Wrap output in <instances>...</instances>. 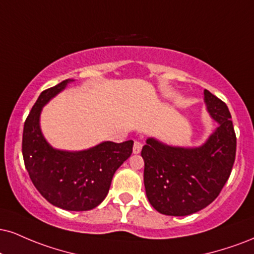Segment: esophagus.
<instances>
[{
	"label": "esophagus",
	"instance_id": "obj_1",
	"mask_svg": "<svg viewBox=\"0 0 254 254\" xmlns=\"http://www.w3.org/2000/svg\"><path fill=\"white\" fill-rule=\"evenodd\" d=\"M140 150H142V143H139V142L133 143V148H132L133 154H139Z\"/></svg>",
	"mask_w": 254,
	"mask_h": 254
}]
</instances>
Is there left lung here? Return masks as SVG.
I'll use <instances>...</instances> for the list:
<instances>
[{
    "label": "left lung",
    "instance_id": "1",
    "mask_svg": "<svg viewBox=\"0 0 254 254\" xmlns=\"http://www.w3.org/2000/svg\"><path fill=\"white\" fill-rule=\"evenodd\" d=\"M204 102L219 127L202 146L175 148L149 138L140 152L146 196L161 214L198 212L218 197L231 175L237 136L230 110L208 90H204Z\"/></svg>",
    "mask_w": 254,
    "mask_h": 254
}]
</instances>
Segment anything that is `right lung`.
I'll return each instance as SVG.
<instances>
[{"mask_svg": "<svg viewBox=\"0 0 254 254\" xmlns=\"http://www.w3.org/2000/svg\"><path fill=\"white\" fill-rule=\"evenodd\" d=\"M71 79L42 91L24 122V167L39 193L53 206L66 210H90L109 193L116 170L130 157L133 140L103 142L84 151L53 149L40 130L42 106L66 87Z\"/></svg>", "mask_w": 254, "mask_h": 254, "instance_id": "right-lung-1", "label": "right lung"}]
</instances>
